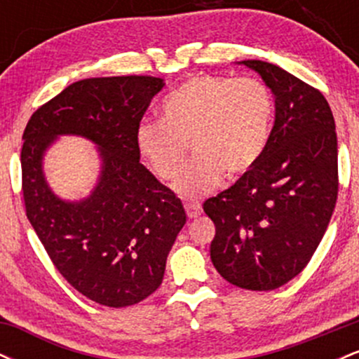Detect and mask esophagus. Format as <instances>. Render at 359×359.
I'll return each instance as SVG.
<instances>
[{"instance_id": "esophagus-1", "label": "esophagus", "mask_w": 359, "mask_h": 359, "mask_svg": "<svg viewBox=\"0 0 359 359\" xmlns=\"http://www.w3.org/2000/svg\"><path fill=\"white\" fill-rule=\"evenodd\" d=\"M184 209H185V212H187L189 219H194V217L199 216L201 211H203V209H201V205L197 204V203H187V204H184Z\"/></svg>"}]
</instances>
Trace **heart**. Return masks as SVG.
<instances>
[{
    "instance_id": "heart-1",
    "label": "heart",
    "mask_w": 359,
    "mask_h": 359,
    "mask_svg": "<svg viewBox=\"0 0 359 359\" xmlns=\"http://www.w3.org/2000/svg\"><path fill=\"white\" fill-rule=\"evenodd\" d=\"M160 114L162 121L138 125L140 155L160 180L172 182L182 174L191 147L194 158L175 191L196 199L219 184L222 172L238 177L259 162L270 142L275 100L257 77L201 74L167 94Z\"/></svg>"
}]
</instances>
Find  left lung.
I'll list each match as a JSON object with an SVG mask.
<instances>
[{
  "label": "left lung",
  "mask_w": 359,
  "mask_h": 359,
  "mask_svg": "<svg viewBox=\"0 0 359 359\" xmlns=\"http://www.w3.org/2000/svg\"><path fill=\"white\" fill-rule=\"evenodd\" d=\"M257 71L275 96V125L259 162L204 203L216 226L211 259L224 280L246 290H273L307 266L334 211L337 137L319 89L278 65Z\"/></svg>",
  "instance_id": "left-lung-1"
}]
</instances>
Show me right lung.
Listing matches in <instances>:
<instances>
[{"label":"right lung","instance_id":"add662e5","mask_svg":"<svg viewBox=\"0 0 359 359\" xmlns=\"http://www.w3.org/2000/svg\"><path fill=\"white\" fill-rule=\"evenodd\" d=\"M163 81L151 76L77 81L28 119L22 147L25 212L55 269L106 307L142 302L160 287L168 251L185 224L175 194L140 163L135 133ZM59 134L100 147V182L65 203L43 179V151Z\"/></svg>","mask_w":359,"mask_h":359}]
</instances>
